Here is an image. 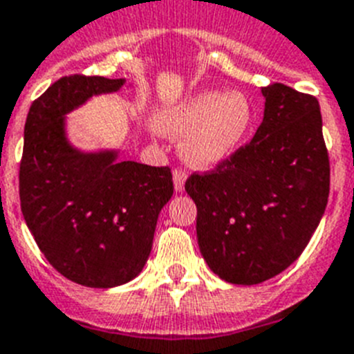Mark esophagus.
<instances>
[{
  "instance_id": "34e87169",
  "label": "esophagus",
  "mask_w": 354,
  "mask_h": 354,
  "mask_svg": "<svg viewBox=\"0 0 354 354\" xmlns=\"http://www.w3.org/2000/svg\"><path fill=\"white\" fill-rule=\"evenodd\" d=\"M185 180H187L185 169H181V167L174 169V171H173V181H174V189H176L178 192H181V190H183V187H185Z\"/></svg>"
}]
</instances>
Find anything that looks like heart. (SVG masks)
Returning <instances> with one entry per match:
<instances>
[{"label":"heart","instance_id":"b5f03b06","mask_svg":"<svg viewBox=\"0 0 354 354\" xmlns=\"http://www.w3.org/2000/svg\"><path fill=\"white\" fill-rule=\"evenodd\" d=\"M253 119V104L241 92L205 91L169 110L160 126L165 133H187L183 153L190 162L207 167L239 149Z\"/></svg>","mask_w":354,"mask_h":354}]
</instances>
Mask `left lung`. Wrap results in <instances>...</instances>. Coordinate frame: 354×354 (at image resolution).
<instances>
[{
  "instance_id": "obj_1",
  "label": "left lung",
  "mask_w": 354,
  "mask_h": 354,
  "mask_svg": "<svg viewBox=\"0 0 354 354\" xmlns=\"http://www.w3.org/2000/svg\"><path fill=\"white\" fill-rule=\"evenodd\" d=\"M263 121L248 144L185 190L198 207L203 258L224 281L257 285L299 258L330 196V156L317 97L283 84L262 88Z\"/></svg>"
}]
</instances>
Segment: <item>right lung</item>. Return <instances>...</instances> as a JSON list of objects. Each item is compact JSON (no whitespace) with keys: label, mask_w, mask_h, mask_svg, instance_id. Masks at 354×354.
<instances>
[{"label":"right lung","mask_w":354,"mask_h":354,"mask_svg":"<svg viewBox=\"0 0 354 354\" xmlns=\"http://www.w3.org/2000/svg\"><path fill=\"white\" fill-rule=\"evenodd\" d=\"M122 84L62 76L33 101L24 124L21 212L46 260L85 287H118L139 274L174 190L167 165L115 162V153L85 155L67 144L64 113Z\"/></svg>","instance_id":"add662e5"}]
</instances>
